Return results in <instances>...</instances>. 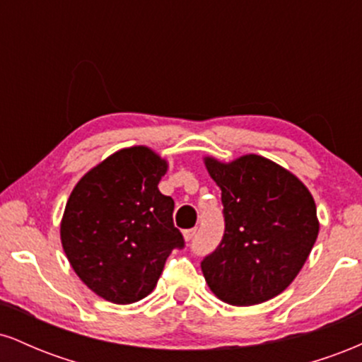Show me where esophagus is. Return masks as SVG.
Returning a JSON list of instances; mask_svg holds the SVG:
<instances>
[{
    "label": "esophagus",
    "instance_id": "1",
    "mask_svg": "<svg viewBox=\"0 0 362 362\" xmlns=\"http://www.w3.org/2000/svg\"><path fill=\"white\" fill-rule=\"evenodd\" d=\"M195 233H197V230H195V228H190V230H185V231H184V238L187 240V242H190V240H192L194 236H195Z\"/></svg>",
    "mask_w": 362,
    "mask_h": 362
}]
</instances>
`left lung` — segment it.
I'll return each mask as SVG.
<instances>
[{
	"mask_svg": "<svg viewBox=\"0 0 362 362\" xmlns=\"http://www.w3.org/2000/svg\"><path fill=\"white\" fill-rule=\"evenodd\" d=\"M204 163L221 189L224 218L221 243L201 262L207 286L235 306L271 300L294 281L317 242L313 197L300 178L264 156Z\"/></svg>",
	"mask_w": 362,
	"mask_h": 362,
	"instance_id": "1",
	"label": "left lung"
}]
</instances>
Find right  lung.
Returning a JSON list of instances; mask_svg holds the SVG:
<instances>
[{
    "instance_id": "1",
    "label": "right lung",
    "mask_w": 362,
    "mask_h": 362,
    "mask_svg": "<svg viewBox=\"0 0 362 362\" xmlns=\"http://www.w3.org/2000/svg\"><path fill=\"white\" fill-rule=\"evenodd\" d=\"M167 161L146 146L120 149L78 182L61 242L78 277L103 300L129 305L155 289L165 262L184 248L172 197L158 190Z\"/></svg>"
}]
</instances>
